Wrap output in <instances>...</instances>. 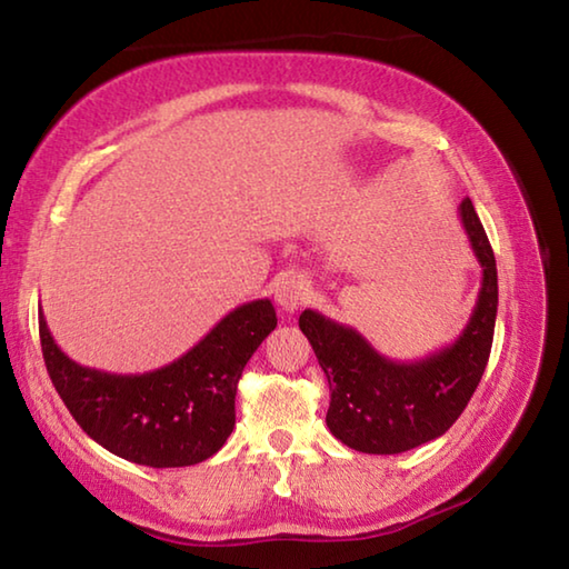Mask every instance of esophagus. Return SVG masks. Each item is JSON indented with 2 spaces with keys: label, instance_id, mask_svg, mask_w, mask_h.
Returning a JSON list of instances; mask_svg holds the SVG:
<instances>
[{
  "label": "esophagus",
  "instance_id": "obj_1",
  "mask_svg": "<svg viewBox=\"0 0 569 569\" xmlns=\"http://www.w3.org/2000/svg\"><path fill=\"white\" fill-rule=\"evenodd\" d=\"M273 298L276 303L281 306V311L293 313L298 311V306L311 298V283H308L303 276H283L278 278V283L273 286Z\"/></svg>",
  "mask_w": 569,
  "mask_h": 569
}]
</instances>
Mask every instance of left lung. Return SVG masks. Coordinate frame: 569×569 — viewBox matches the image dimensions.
Returning <instances> with one entry per match:
<instances>
[{"instance_id":"obj_1","label":"left lung","mask_w":569,"mask_h":569,"mask_svg":"<svg viewBox=\"0 0 569 569\" xmlns=\"http://www.w3.org/2000/svg\"><path fill=\"white\" fill-rule=\"evenodd\" d=\"M461 226L481 266V288L455 343L417 361L379 353L353 326L306 308L298 319L329 379L326 413L331 435L363 455H401L439 439L467 409L492 351L497 321V263L471 200L459 206Z\"/></svg>"}]
</instances>
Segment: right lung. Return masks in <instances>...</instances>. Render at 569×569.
Here are the masks:
<instances>
[{"label": "right lung", "instance_id": "add662e5", "mask_svg": "<svg viewBox=\"0 0 569 569\" xmlns=\"http://www.w3.org/2000/svg\"><path fill=\"white\" fill-rule=\"evenodd\" d=\"M268 298L223 316L172 363L146 373H110L72 361L40 311L47 373L84 435L142 467H190L226 445L236 427V389L246 363L276 329Z\"/></svg>", "mask_w": 569, "mask_h": 569}]
</instances>
